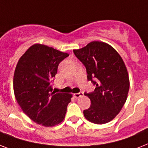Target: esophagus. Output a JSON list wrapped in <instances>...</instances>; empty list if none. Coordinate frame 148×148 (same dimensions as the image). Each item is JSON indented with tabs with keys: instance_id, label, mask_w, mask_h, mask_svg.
Returning <instances> with one entry per match:
<instances>
[{
	"instance_id": "1",
	"label": "esophagus",
	"mask_w": 148,
	"mask_h": 148,
	"mask_svg": "<svg viewBox=\"0 0 148 148\" xmlns=\"http://www.w3.org/2000/svg\"><path fill=\"white\" fill-rule=\"evenodd\" d=\"M83 95H84V94H83V92H79V93H75V94H74V97H76V98H79V97H82V96H83Z\"/></svg>"
}]
</instances>
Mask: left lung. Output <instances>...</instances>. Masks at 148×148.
<instances>
[{
	"instance_id": "obj_1",
	"label": "left lung",
	"mask_w": 148,
	"mask_h": 148,
	"mask_svg": "<svg viewBox=\"0 0 148 148\" xmlns=\"http://www.w3.org/2000/svg\"><path fill=\"white\" fill-rule=\"evenodd\" d=\"M73 52L85 66L88 80L96 85L95 91L84 94L91 100L84 116L95 124L108 123L126 101L129 79L125 63L113 47L101 41L90 42Z\"/></svg>"
}]
</instances>
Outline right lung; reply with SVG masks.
I'll use <instances>...</instances> for the list:
<instances>
[{"label": "right lung", "instance_id": "right-lung-1", "mask_svg": "<svg viewBox=\"0 0 148 148\" xmlns=\"http://www.w3.org/2000/svg\"><path fill=\"white\" fill-rule=\"evenodd\" d=\"M69 56L53 47L36 44L20 57L13 77L17 103L26 116L46 127L63 120L71 94L56 93L52 82L61 61Z\"/></svg>", "mask_w": 148, "mask_h": 148}]
</instances>
